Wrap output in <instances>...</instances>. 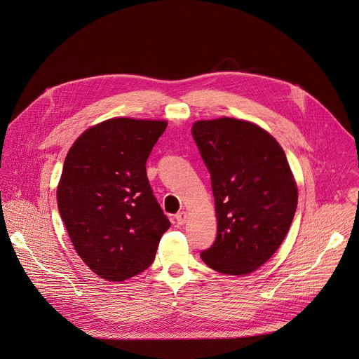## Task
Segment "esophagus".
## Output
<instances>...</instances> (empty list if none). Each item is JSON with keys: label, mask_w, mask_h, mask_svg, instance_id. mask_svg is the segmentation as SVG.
<instances>
[{"label": "esophagus", "mask_w": 359, "mask_h": 359, "mask_svg": "<svg viewBox=\"0 0 359 359\" xmlns=\"http://www.w3.org/2000/svg\"><path fill=\"white\" fill-rule=\"evenodd\" d=\"M175 218H176V222H177L179 225H183V224L187 221V214H186L184 211H180V212H177V214L175 215Z\"/></svg>", "instance_id": "esophagus-1"}]
</instances>
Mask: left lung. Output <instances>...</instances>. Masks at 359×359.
Wrapping results in <instances>:
<instances>
[{"label": "left lung", "mask_w": 359, "mask_h": 359, "mask_svg": "<svg viewBox=\"0 0 359 359\" xmlns=\"http://www.w3.org/2000/svg\"><path fill=\"white\" fill-rule=\"evenodd\" d=\"M191 134L211 175L218 222L214 245L200 256L218 273L249 274L277 252L297 211L298 189L285 152L245 120H200Z\"/></svg>", "instance_id": "1"}]
</instances>
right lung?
<instances>
[{
  "instance_id": "add662e5",
  "label": "right lung",
  "mask_w": 359,
  "mask_h": 359,
  "mask_svg": "<svg viewBox=\"0 0 359 359\" xmlns=\"http://www.w3.org/2000/svg\"><path fill=\"white\" fill-rule=\"evenodd\" d=\"M166 126L110 118L82 133L65 156L58 211L78 256L100 278L120 283L147 270L170 226L145 169Z\"/></svg>"
}]
</instances>
